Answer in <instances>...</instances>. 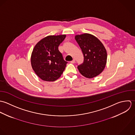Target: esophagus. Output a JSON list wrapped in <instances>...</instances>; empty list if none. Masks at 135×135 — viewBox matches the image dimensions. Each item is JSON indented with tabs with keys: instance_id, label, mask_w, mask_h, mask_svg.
Listing matches in <instances>:
<instances>
[{
	"instance_id": "esophagus-1",
	"label": "esophagus",
	"mask_w": 135,
	"mask_h": 135,
	"mask_svg": "<svg viewBox=\"0 0 135 135\" xmlns=\"http://www.w3.org/2000/svg\"><path fill=\"white\" fill-rule=\"evenodd\" d=\"M70 62H71V63H72V64H74V63L75 62V59H74L72 61H70Z\"/></svg>"
}]
</instances>
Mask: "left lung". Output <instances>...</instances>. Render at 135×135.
<instances>
[{"label":"left lung","instance_id":"obj_1","mask_svg":"<svg viewBox=\"0 0 135 135\" xmlns=\"http://www.w3.org/2000/svg\"><path fill=\"white\" fill-rule=\"evenodd\" d=\"M75 38L84 56L83 62L78 66L80 73L87 78L98 76L107 64V52L104 46L96 36L91 34L76 35Z\"/></svg>","mask_w":135,"mask_h":135}]
</instances>
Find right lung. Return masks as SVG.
Returning <instances> with one entry per match:
<instances>
[{
    "label": "right lung",
    "mask_w": 135,
    "mask_h": 135,
    "mask_svg": "<svg viewBox=\"0 0 135 135\" xmlns=\"http://www.w3.org/2000/svg\"><path fill=\"white\" fill-rule=\"evenodd\" d=\"M65 34L49 35L41 40L34 46L31 56L32 69L42 80L54 81L64 71L67 61L58 50Z\"/></svg>",
    "instance_id": "add662e5"
}]
</instances>
